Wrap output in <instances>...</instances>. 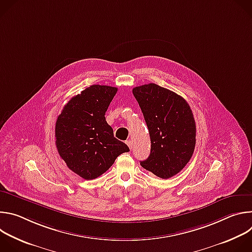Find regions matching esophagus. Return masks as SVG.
Returning a JSON list of instances; mask_svg holds the SVG:
<instances>
[{"instance_id":"obj_1","label":"esophagus","mask_w":252,"mask_h":252,"mask_svg":"<svg viewBox=\"0 0 252 252\" xmlns=\"http://www.w3.org/2000/svg\"><path fill=\"white\" fill-rule=\"evenodd\" d=\"M126 145L128 146V148L131 150L132 149V141L130 140V139H128V140H126Z\"/></svg>"}]
</instances>
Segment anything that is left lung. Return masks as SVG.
Returning a JSON list of instances; mask_svg holds the SVG:
<instances>
[{
  "mask_svg": "<svg viewBox=\"0 0 252 252\" xmlns=\"http://www.w3.org/2000/svg\"><path fill=\"white\" fill-rule=\"evenodd\" d=\"M136 98L151 136V155L140 165L166 179L181 171L195 148V121L189 104L156 84L135 87Z\"/></svg>",
  "mask_w": 252,
  "mask_h": 252,
  "instance_id": "left-lung-1",
  "label": "left lung"
}]
</instances>
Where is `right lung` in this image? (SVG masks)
I'll return each mask as SVG.
<instances>
[{
	"instance_id": "1",
	"label": "right lung",
	"mask_w": 252,
	"mask_h": 252,
	"mask_svg": "<svg viewBox=\"0 0 252 252\" xmlns=\"http://www.w3.org/2000/svg\"><path fill=\"white\" fill-rule=\"evenodd\" d=\"M118 92L110 86L93 85L71 97L56 123V146L67 167L84 179L101 175L123 153L125 142L114 136L105 112Z\"/></svg>"
}]
</instances>
